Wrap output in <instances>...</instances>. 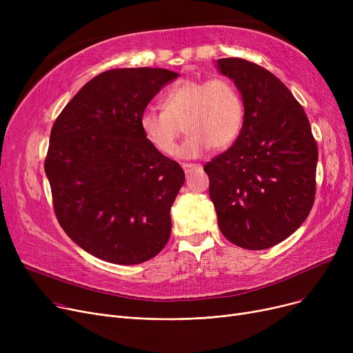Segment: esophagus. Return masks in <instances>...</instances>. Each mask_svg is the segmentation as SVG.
Masks as SVG:
<instances>
[{"mask_svg":"<svg viewBox=\"0 0 353 353\" xmlns=\"http://www.w3.org/2000/svg\"><path fill=\"white\" fill-rule=\"evenodd\" d=\"M181 167H183L184 173H190V172H193V170H196V169H200L201 165H200V164H194V163H183Z\"/></svg>","mask_w":353,"mask_h":353,"instance_id":"34e87169","label":"esophagus"}]
</instances>
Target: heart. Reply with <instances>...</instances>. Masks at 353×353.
<instances>
[{"mask_svg":"<svg viewBox=\"0 0 353 353\" xmlns=\"http://www.w3.org/2000/svg\"><path fill=\"white\" fill-rule=\"evenodd\" d=\"M163 110L145 108L140 128L157 152L172 154L180 134L189 133L177 156L192 159L208 148H226L242 130L245 107L236 85L226 77L186 79L173 84L163 97Z\"/></svg>","mask_w":353,"mask_h":353,"instance_id":"b5f03b06","label":"heart"}]
</instances>
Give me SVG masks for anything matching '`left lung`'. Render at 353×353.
Masks as SVG:
<instances>
[{
    "label": "left lung",
    "mask_w": 353,
    "mask_h": 353,
    "mask_svg": "<svg viewBox=\"0 0 353 353\" xmlns=\"http://www.w3.org/2000/svg\"><path fill=\"white\" fill-rule=\"evenodd\" d=\"M245 105L240 134L205 164L220 232L236 246L262 250L283 242L309 216L316 194L318 144L303 107L266 68L220 59Z\"/></svg>",
    "instance_id": "left-lung-1"
}]
</instances>
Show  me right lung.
<instances>
[{"instance_id":"1","label":"right lung","mask_w":353,"mask_h":353,"mask_svg":"<svg viewBox=\"0 0 353 353\" xmlns=\"http://www.w3.org/2000/svg\"><path fill=\"white\" fill-rule=\"evenodd\" d=\"M177 76L150 67L104 71L51 128L44 169L54 213L72 242L101 261L139 265L169 242L184 172L145 140L140 114Z\"/></svg>"}]
</instances>
